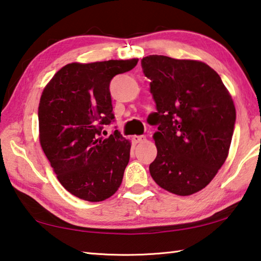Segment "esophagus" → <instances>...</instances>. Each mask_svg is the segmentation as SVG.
I'll return each mask as SVG.
<instances>
[{
  "label": "esophagus",
  "instance_id": "esophagus-1",
  "mask_svg": "<svg viewBox=\"0 0 261 261\" xmlns=\"http://www.w3.org/2000/svg\"><path fill=\"white\" fill-rule=\"evenodd\" d=\"M145 139H146V137L145 136H134V140L136 143H143Z\"/></svg>",
  "mask_w": 261,
  "mask_h": 261
}]
</instances>
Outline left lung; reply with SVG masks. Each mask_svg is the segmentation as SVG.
I'll use <instances>...</instances> for the list:
<instances>
[{
    "label": "left lung",
    "mask_w": 261,
    "mask_h": 261,
    "mask_svg": "<svg viewBox=\"0 0 261 261\" xmlns=\"http://www.w3.org/2000/svg\"><path fill=\"white\" fill-rule=\"evenodd\" d=\"M156 112L148 116L158 155L149 173L162 189L190 196L204 189L228 156L236 109L221 77L199 61L141 60Z\"/></svg>",
    "instance_id": "8db88e82"
}]
</instances>
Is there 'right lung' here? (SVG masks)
Returning a JSON list of instances; mask_svg holds the SVG:
<instances>
[{
    "instance_id": "right-lung-1",
    "label": "right lung",
    "mask_w": 261,
    "mask_h": 261,
    "mask_svg": "<svg viewBox=\"0 0 261 261\" xmlns=\"http://www.w3.org/2000/svg\"><path fill=\"white\" fill-rule=\"evenodd\" d=\"M138 59L71 63L59 70L39 103L40 144L65 190L81 199L102 201L122 183L131 144L115 130L109 85L116 74L134 69Z\"/></svg>"
}]
</instances>
